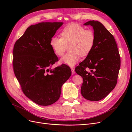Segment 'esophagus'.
Returning <instances> with one entry per match:
<instances>
[{
    "label": "esophagus",
    "mask_w": 132,
    "mask_h": 132,
    "mask_svg": "<svg viewBox=\"0 0 132 132\" xmlns=\"http://www.w3.org/2000/svg\"><path fill=\"white\" fill-rule=\"evenodd\" d=\"M71 71H72V74H74L75 73V71H74V68L73 67H71Z\"/></svg>",
    "instance_id": "obj_1"
}]
</instances>
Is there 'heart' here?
Returning a JSON list of instances; mask_svg holds the SVG:
<instances>
[{"mask_svg": "<svg viewBox=\"0 0 132 132\" xmlns=\"http://www.w3.org/2000/svg\"><path fill=\"white\" fill-rule=\"evenodd\" d=\"M60 37H52L50 45L55 54L61 57L69 44L70 51L61 59V62L71 66L77 63L81 55L86 56L89 54L95 44L94 32L76 23L69 24L64 27L60 32Z\"/></svg>", "mask_w": 132, "mask_h": 132, "instance_id": "b5f03b06", "label": "heart"}]
</instances>
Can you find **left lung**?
I'll list each match as a JSON object with an SVG mask.
<instances>
[{
  "mask_svg": "<svg viewBox=\"0 0 132 132\" xmlns=\"http://www.w3.org/2000/svg\"><path fill=\"white\" fill-rule=\"evenodd\" d=\"M93 27L95 44L86 58L75 68L83 78L81 93L85 98L98 101L116 87L120 67V57L114 38L101 22L89 21Z\"/></svg>",
  "mask_w": 132,
  "mask_h": 132,
  "instance_id": "1",
  "label": "left lung"
}]
</instances>
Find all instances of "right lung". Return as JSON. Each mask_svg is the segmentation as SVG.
Masks as SVG:
<instances>
[{"mask_svg":"<svg viewBox=\"0 0 132 132\" xmlns=\"http://www.w3.org/2000/svg\"><path fill=\"white\" fill-rule=\"evenodd\" d=\"M62 22L31 25L14 46L13 67L24 94L39 105L52 104L60 97L61 86L71 77L67 65L51 69L58 58L50 40Z\"/></svg>","mask_w":132,"mask_h":132,"instance_id":"right-lung-1","label":"right lung"}]
</instances>
